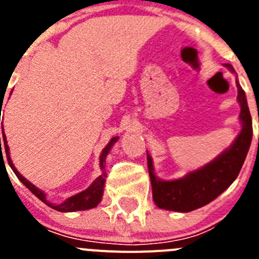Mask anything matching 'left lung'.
Listing matches in <instances>:
<instances>
[{
  "label": "left lung",
  "instance_id": "left-lung-1",
  "mask_svg": "<svg viewBox=\"0 0 259 259\" xmlns=\"http://www.w3.org/2000/svg\"><path fill=\"white\" fill-rule=\"evenodd\" d=\"M226 67L235 72L232 66L228 63H226ZM236 85L237 100L241 106L240 119L242 122V130L230 149L222 153L218 158L200 170L189 172L183 179L172 182L158 179L153 172L152 158L148 155L153 200L158 207L180 212L192 211L211 202L235 182L245 161L253 136L251 116L245 92L237 80Z\"/></svg>",
  "mask_w": 259,
  "mask_h": 259
}]
</instances>
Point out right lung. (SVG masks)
Instances as JSON below:
<instances>
[{
  "label": "right lung",
  "instance_id": "obj_1",
  "mask_svg": "<svg viewBox=\"0 0 259 259\" xmlns=\"http://www.w3.org/2000/svg\"><path fill=\"white\" fill-rule=\"evenodd\" d=\"M0 122H1V119H0ZM2 130H4V128H2ZM116 140H118V137H113V139L110 140V143L107 144L106 148L102 150L101 158H100V164H101V168H105V158H106L107 153L110 152L111 146L114 145V143H115ZM1 145H4V149H5V152H6V157H8L9 164H10L11 170H13L14 172H15V175L18 176V179H19L23 184L26 185L27 188H28L32 193L35 194L36 197L40 198L42 202L47 203L48 206H50L52 209H56V210H58V211H63V212H70V211H77V210L93 209V207H96L98 203L101 202L102 192H104L105 176H106L105 175V172L102 174L101 176H98L97 179L93 182V184L91 185L88 189H85L84 192H80V193L75 194V196H72V197H70L68 200H66L65 202L61 203V205H52V203L48 202L47 198H45L44 192H41L40 189L36 188L35 185L32 184V183H29L28 180L24 179V178H23V176L18 172L17 168L14 167L13 162H11V159H10V153H9L8 141H6V136H5L4 132H2V137H0V146Z\"/></svg>",
  "mask_w": 259,
  "mask_h": 259
}]
</instances>
